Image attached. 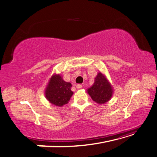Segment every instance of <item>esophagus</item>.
Returning a JSON list of instances; mask_svg holds the SVG:
<instances>
[{
    "instance_id": "obj_1",
    "label": "esophagus",
    "mask_w": 157,
    "mask_h": 157,
    "mask_svg": "<svg viewBox=\"0 0 157 157\" xmlns=\"http://www.w3.org/2000/svg\"><path fill=\"white\" fill-rule=\"evenodd\" d=\"M82 87V86L81 84H77L76 85V88H81Z\"/></svg>"
}]
</instances>
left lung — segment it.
Instances as JSON below:
<instances>
[{
  "label": "left lung",
  "mask_w": 157,
  "mask_h": 157,
  "mask_svg": "<svg viewBox=\"0 0 157 157\" xmlns=\"http://www.w3.org/2000/svg\"><path fill=\"white\" fill-rule=\"evenodd\" d=\"M87 92L94 101L99 104H103L112 98L113 88L106 77L99 72L94 78L93 85L88 89Z\"/></svg>",
  "instance_id": "obj_1"
}]
</instances>
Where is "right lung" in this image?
I'll use <instances>...</instances> for the list:
<instances>
[{
    "label": "right lung",
    "mask_w": 157,
    "mask_h": 157,
    "mask_svg": "<svg viewBox=\"0 0 157 157\" xmlns=\"http://www.w3.org/2000/svg\"><path fill=\"white\" fill-rule=\"evenodd\" d=\"M71 84L64 81L60 74H54L51 77L45 88L46 99L56 106L61 107L65 105L73 94L71 90Z\"/></svg>",
    "instance_id": "obj_1"
}]
</instances>
